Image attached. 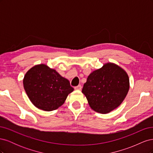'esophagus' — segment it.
<instances>
[{"label":"esophagus","instance_id":"obj_1","mask_svg":"<svg viewBox=\"0 0 153 153\" xmlns=\"http://www.w3.org/2000/svg\"><path fill=\"white\" fill-rule=\"evenodd\" d=\"M74 89H75V90H77V91H80L82 89V86L80 85H79L75 87V88H74Z\"/></svg>","mask_w":153,"mask_h":153}]
</instances>
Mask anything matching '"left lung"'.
<instances>
[{"label":"left lung","mask_w":153,"mask_h":153,"mask_svg":"<svg viewBox=\"0 0 153 153\" xmlns=\"http://www.w3.org/2000/svg\"><path fill=\"white\" fill-rule=\"evenodd\" d=\"M129 89V79L126 71L116 64L106 62L91 73L82 92L92 110L105 114L123 103Z\"/></svg>","instance_id":"8db88e82"}]
</instances>
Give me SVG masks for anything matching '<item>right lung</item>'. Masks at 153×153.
<instances>
[{
  "label": "right lung",
  "mask_w": 153,
  "mask_h": 153,
  "mask_svg": "<svg viewBox=\"0 0 153 153\" xmlns=\"http://www.w3.org/2000/svg\"><path fill=\"white\" fill-rule=\"evenodd\" d=\"M26 94L36 108L52 111L62 106L74 91L70 83L54 69L40 64L27 71L23 80Z\"/></svg>",
  "instance_id": "1"
}]
</instances>
